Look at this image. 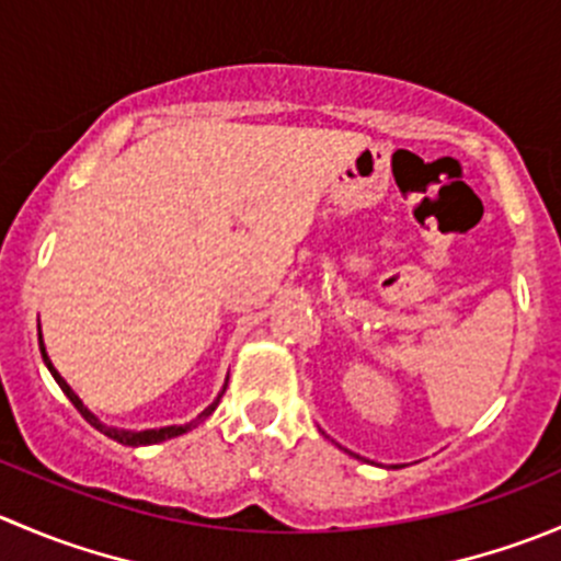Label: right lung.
I'll list each match as a JSON object with an SVG mask.
<instances>
[{
	"instance_id": "add662e5",
	"label": "right lung",
	"mask_w": 561,
	"mask_h": 561,
	"mask_svg": "<svg viewBox=\"0 0 561 561\" xmlns=\"http://www.w3.org/2000/svg\"><path fill=\"white\" fill-rule=\"evenodd\" d=\"M41 353H43V358H46L48 369H51L54 380H57V383H59V389H62L65 394H68V400L73 402V405H76V411H79L81 416H84L87 422H90V425L95 427V431H101L103 436H108V438H112V442H117V444H125V447H142V444H159V442H167V438L183 436V433H188V431H192V427H197L199 422H205V419H208L210 413H214V408L219 405V400H216L214 405H208V408H205V411L199 413L197 419H192V422H188V425H172V427H159V431H139V433H130V431H114V427H106V425H101V422H98V419L92 416L90 411H87V408H84V402H81L79 397L73 394V389H70L68 383H65V378H62V375H59L57 369H54L51 358L46 356V347H43V340H41ZM225 389H227V386H225ZM221 394H225V391H221ZM221 394H219V397H221Z\"/></svg>"
}]
</instances>
